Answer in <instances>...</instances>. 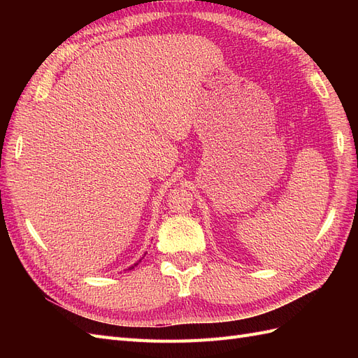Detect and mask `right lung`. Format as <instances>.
Instances as JSON below:
<instances>
[{
    "label": "right lung",
    "mask_w": 358,
    "mask_h": 358,
    "mask_svg": "<svg viewBox=\"0 0 358 358\" xmlns=\"http://www.w3.org/2000/svg\"><path fill=\"white\" fill-rule=\"evenodd\" d=\"M138 263H140V259H138V262H137V263H136V264H134V266H137V264H138ZM134 266H131V267H129V268H128V270H131V268H134Z\"/></svg>",
    "instance_id": "obj_1"
}]
</instances>
